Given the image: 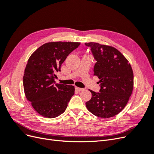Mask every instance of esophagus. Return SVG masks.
<instances>
[{
	"label": "esophagus",
	"mask_w": 154,
	"mask_h": 154,
	"mask_svg": "<svg viewBox=\"0 0 154 154\" xmlns=\"http://www.w3.org/2000/svg\"><path fill=\"white\" fill-rule=\"evenodd\" d=\"M75 89L77 91H79V92H80V91H83L84 90V88H80V87H75Z\"/></svg>",
	"instance_id": "34e87169"
}]
</instances>
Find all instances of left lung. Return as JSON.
<instances>
[{
	"instance_id": "8db88e82",
	"label": "left lung",
	"mask_w": 154,
	"mask_h": 154,
	"mask_svg": "<svg viewBox=\"0 0 154 154\" xmlns=\"http://www.w3.org/2000/svg\"><path fill=\"white\" fill-rule=\"evenodd\" d=\"M96 60L94 76L100 79V92L89 90L88 110L97 117L109 118L117 115L127 105L134 88L131 66L119 51L112 46L96 42L85 43Z\"/></svg>"
}]
</instances>
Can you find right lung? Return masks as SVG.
Returning a JSON list of instances; mask_svg holds the SVG:
<instances>
[{
    "mask_svg": "<svg viewBox=\"0 0 154 154\" xmlns=\"http://www.w3.org/2000/svg\"><path fill=\"white\" fill-rule=\"evenodd\" d=\"M80 42H51L41 45L27 61L23 76L27 100L40 115L58 117L66 110L74 94V86L55 83L56 72Z\"/></svg>",
    "mask_w": 154,
    "mask_h": 154,
    "instance_id": "right-lung-1",
    "label": "right lung"
}]
</instances>
